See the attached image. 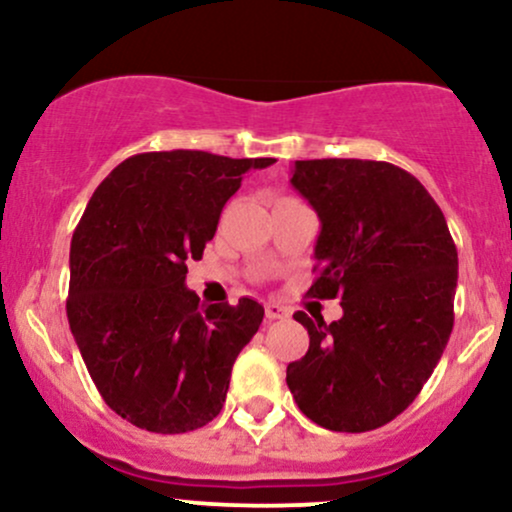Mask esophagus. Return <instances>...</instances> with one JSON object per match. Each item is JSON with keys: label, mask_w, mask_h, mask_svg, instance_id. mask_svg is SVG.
<instances>
[{"label": "esophagus", "mask_w": 512, "mask_h": 512, "mask_svg": "<svg viewBox=\"0 0 512 512\" xmlns=\"http://www.w3.org/2000/svg\"><path fill=\"white\" fill-rule=\"evenodd\" d=\"M264 315H267V320L272 322V320H286L291 313H289V308H284L281 303H267L264 305Z\"/></svg>", "instance_id": "esophagus-1"}]
</instances>
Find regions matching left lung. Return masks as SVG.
<instances>
[{
    "label": "left lung",
    "mask_w": 512,
    "mask_h": 512,
    "mask_svg": "<svg viewBox=\"0 0 512 512\" xmlns=\"http://www.w3.org/2000/svg\"><path fill=\"white\" fill-rule=\"evenodd\" d=\"M291 185L320 219L315 298H342L327 325L298 310L310 346L286 368L317 426L363 433L414 402L448 344L457 248L443 211L407 170L385 161L293 163Z\"/></svg>",
    "instance_id": "1"
}]
</instances>
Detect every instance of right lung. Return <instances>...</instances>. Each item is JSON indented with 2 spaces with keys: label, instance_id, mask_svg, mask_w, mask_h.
Wrapping results in <instances>:
<instances>
[{
  "label": "right lung",
  "instance_id": "1",
  "mask_svg": "<svg viewBox=\"0 0 512 512\" xmlns=\"http://www.w3.org/2000/svg\"><path fill=\"white\" fill-rule=\"evenodd\" d=\"M274 158L151 151L105 178L69 250V327L115 414L151 433L207 426L226 402L231 368L264 308L202 305L185 286L223 204L250 168Z\"/></svg>",
  "mask_w": 512,
  "mask_h": 512
}]
</instances>
